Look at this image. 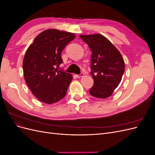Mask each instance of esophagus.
I'll return each instance as SVG.
<instances>
[{"label": "esophagus", "instance_id": "esophagus-1", "mask_svg": "<svg viewBox=\"0 0 155 155\" xmlns=\"http://www.w3.org/2000/svg\"><path fill=\"white\" fill-rule=\"evenodd\" d=\"M83 75H84V74L83 73H81L80 74H78V75H76V77L77 78H81V77H83Z\"/></svg>", "mask_w": 155, "mask_h": 155}]
</instances>
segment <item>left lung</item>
Returning <instances> with one entry per match:
<instances>
[{
  "label": "left lung",
  "instance_id": "8db88e82",
  "mask_svg": "<svg viewBox=\"0 0 155 155\" xmlns=\"http://www.w3.org/2000/svg\"><path fill=\"white\" fill-rule=\"evenodd\" d=\"M80 38L92 51L91 74L93 87L91 95L105 99L110 97L118 87L125 71V63L118 50L101 34L84 35Z\"/></svg>",
  "mask_w": 155,
  "mask_h": 155
}]
</instances>
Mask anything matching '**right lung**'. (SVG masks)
Instances as JSON below:
<instances>
[{"mask_svg":"<svg viewBox=\"0 0 155 155\" xmlns=\"http://www.w3.org/2000/svg\"><path fill=\"white\" fill-rule=\"evenodd\" d=\"M75 37L73 33L48 29L37 35L27 49L22 63L24 78L39 101L52 104L66 95L72 76L55 67L63 63L62 51Z\"/></svg>","mask_w":155,"mask_h":155,"instance_id":"right-lung-1","label":"right lung"}]
</instances>
